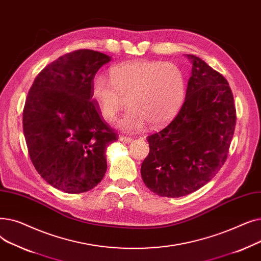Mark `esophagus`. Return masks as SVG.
I'll return each mask as SVG.
<instances>
[{"label": "esophagus", "instance_id": "obj_1", "mask_svg": "<svg viewBox=\"0 0 261 261\" xmlns=\"http://www.w3.org/2000/svg\"><path fill=\"white\" fill-rule=\"evenodd\" d=\"M118 141L121 142V143L129 144V143L132 142V139H131V138H128V136H125V135H119V136H118Z\"/></svg>", "mask_w": 261, "mask_h": 261}]
</instances>
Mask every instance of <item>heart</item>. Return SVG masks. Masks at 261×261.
Wrapping results in <instances>:
<instances>
[{"instance_id": "1", "label": "heart", "mask_w": 261, "mask_h": 261, "mask_svg": "<svg viewBox=\"0 0 261 261\" xmlns=\"http://www.w3.org/2000/svg\"><path fill=\"white\" fill-rule=\"evenodd\" d=\"M111 80L103 75L92 79L91 95L107 120L126 107L129 111L118 121L122 130L135 132L146 122L159 127L180 109L185 97L182 71L170 62L136 60L111 68Z\"/></svg>"}]
</instances>
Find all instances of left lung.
<instances>
[{"label":"left lung","mask_w":261,"mask_h":261,"mask_svg":"<svg viewBox=\"0 0 261 261\" xmlns=\"http://www.w3.org/2000/svg\"><path fill=\"white\" fill-rule=\"evenodd\" d=\"M185 101L172 121L149 135L141 173L161 197L179 198L198 190L224 165L236 126L227 80L195 55Z\"/></svg>","instance_id":"1"}]
</instances>
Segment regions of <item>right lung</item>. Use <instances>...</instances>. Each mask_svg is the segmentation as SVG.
<instances>
[{
  "mask_svg": "<svg viewBox=\"0 0 261 261\" xmlns=\"http://www.w3.org/2000/svg\"><path fill=\"white\" fill-rule=\"evenodd\" d=\"M111 57L78 49L46 65L23 110V132L38 173L67 194L88 191L107 171L106 149L117 133L102 119L91 95L92 79Z\"/></svg>",
  "mask_w": 261,
  "mask_h": 261,
  "instance_id": "add662e5",
  "label": "right lung"
}]
</instances>
